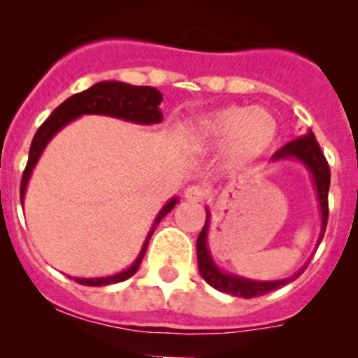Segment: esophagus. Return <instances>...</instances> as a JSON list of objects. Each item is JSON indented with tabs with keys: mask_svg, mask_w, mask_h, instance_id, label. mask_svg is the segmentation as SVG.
I'll use <instances>...</instances> for the list:
<instances>
[{
	"mask_svg": "<svg viewBox=\"0 0 358 358\" xmlns=\"http://www.w3.org/2000/svg\"><path fill=\"white\" fill-rule=\"evenodd\" d=\"M185 199H187L188 202H202L205 199V190L200 185H192V187H188L187 190H185Z\"/></svg>",
	"mask_w": 358,
	"mask_h": 358,
	"instance_id": "1",
	"label": "esophagus"
}]
</instances>
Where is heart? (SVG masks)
Returning a JSON list of instances; mask_svg holds the SVG:
<instances>
[{"label": "heart", "mask_w": 358, "mask_h": 358, "mask_svg": "<svg viewBox=\"0 0 358 358\" xmlns=\"http://www.w3.org/2000/svg\"><path fill=\"white\" fill-rule=\"evenodd\" d=\"M190 136L205 148L224 145V158L232 166L257 162L278 138V121L268 109L225 106L195 119Z\"/></svg>", "instance_id": "obj_1"}]
</instances>
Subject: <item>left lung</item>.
Here are the masks:
<instances>
[{
    "label": "left lung",
    "mask_w": 358,
    "mask_h": 358,
    "mask_svg": "<svg viewBox=\"0 0 358 358\" xmlns=\"http://www.w3.org/2000/svg\"><path fill=\"white\" fill-rule=\"evenodd\" d=\"M282 159H296L303 166L310 171L311 180H313L316 199H318L320 213H322V229H320L318 241H316V248L322 242L324 236V229H327L328 222V190H330V166H328L327 159L322 153L318 141H316L313 131H308L305 136L294 139L285 145L281 150H278L273 155L271 162H282ZM208 227H210V210L207 208V220L200 232L199 239H196V257H199V271L200 276L208 282L212 287L222 291V293L232 294L237 298H254L261 296V294L269 293V291L278 289V287L287 285V282L294 281L303 271L306 269V264L303 266L298 273L293 276L278 279V281H254L236 274L224 273L219 266L215 264L208 250Z\"/></svg>",
    "instance_id": "1"
}]
</instances>
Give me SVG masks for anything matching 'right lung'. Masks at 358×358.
Returning a JSON list of instances; mask_svg holds the SVG:
<instances>
[{
	"instance_id": "1",
	"label": "right lung",
	"mask_w": 358,
	"mask_h": 358,
	"mask_svg": "<svg viewBox=\"0 0 358 358\" xmlns=\"http://www.w3.org/2000/svg\"><path fill=\"white\" fill-rule=\"evenodd\" d=\"M163 96L158 89L148 87V85H131L126 82L117 80H104L97 82L92 87L87 90H82L79 94H73L67 101L62 104L50 114V117L38 127L36 134L34 136L30 146V155H28V163L24 168L22 176V187H20V199H24V192H27V185L30 182V176L34 173V168L38 163L40 156H42L43 150L47 148L52 138L64 129L69 122L73 119L85 116V114H99V116H110L122 119V121L134 122V124H158L163 121L162 104ZM178 203V196H173L163 205L162 210L158 212L156 219L151 225L150 232H148L143 248L139 250L138 257L134 259L133 264L129 268L121 271V273L113 274V276H102V278H73L79 285L84 286H106L114 285V282L126 281L136 273L139 264H141L143 257H145L148 242H150L151 236H153L156 225L159 220L173 210L175 205Z\"/></svg>"
}]
</instances>
